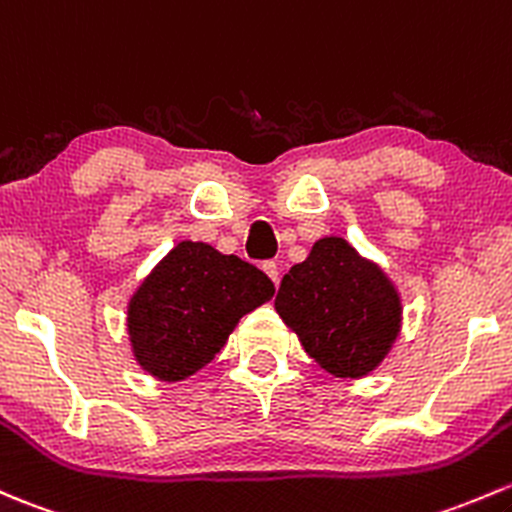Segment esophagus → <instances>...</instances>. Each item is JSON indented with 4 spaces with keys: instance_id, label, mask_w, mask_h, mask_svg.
<instances>
[{
    "instance_id": "obj_1",
    "label": "esophagus",
    "mask_w": 512,
    "mask_h": 512,
    "mask_svg": "<svg viewBox=\"0 0 512 512\" xmlns=\"http://www.w3.org/2000/svg\"><path fill=\"white\" fill-rule=\"evenodd\" d=\"M262 270L267 272V277H270L274 284L279 282V267H277V262H274V260H267V262H262Z\"/></svg>"
}]
</instances>
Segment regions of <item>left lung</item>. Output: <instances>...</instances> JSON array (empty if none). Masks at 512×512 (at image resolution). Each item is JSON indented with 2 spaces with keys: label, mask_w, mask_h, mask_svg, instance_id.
Masks as SVG:
<instances>
[{
  "label": "left lung",
  "mask_w": 512,
  "mask_h": 512,
  "mask_svg": "<svg viewBox=\"0 0 512 512\" xmlns=\"http://www.w3.org/2000/svg\"><path fill=\"white\" fill-rule=\"evenodd\" d=\"M274 306L304 351L336 378L370 373L400 328L395 289L341 238L319 240L284 274Z\"/></svg>",
  "instance_id": "8db88e82"
}]
</instances>
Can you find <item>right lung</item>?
Returning <instances> with one entry per match:
<instances>
[{"mask_svg": "<svg viewBox=\"0 0 512 512\" xmlns=\"http://www.w3.org/2000/svg\"><path fill=\"white\" fill-rule=\"evenodd\" d=\"M272 279L206 242H179L129 304L139 365L166 383L206 368L245 314L270 301Z\"/></svg>", "mask_w": 512, "mask_h": 512, "instance_id": "1", "label": "right lung"}]
</instances>
